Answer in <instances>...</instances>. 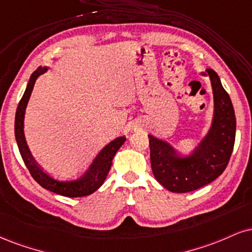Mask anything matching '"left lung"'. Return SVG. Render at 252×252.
<instances>
[{
	"label": "left lung",
	"mask_w": 252,
	"mask_h": 252,
	"mask_svg": "<svg viewBox=\"0 0 252 252\" xmlns=\"http://www.w3.org/2000/svg\"><path fill=\"white\" fill-rule=\"evenodd\" d=\"M214 92L215 113L208 135L189 157L177 153L165 142L148 135L150 162L157 182L171 192H190L207 186L223 174L231 157L236 136V117L231 99L220 77L207 69Z\"/></svg>",
	"instance_id": "left-lung-1"
}]
</instances>
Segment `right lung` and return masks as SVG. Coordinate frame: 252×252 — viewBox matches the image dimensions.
Listing matches in <instances>:
<instances>
[{"mask_svg": "<svg viewBox=\"0 0 252 252\" xmlns=\"http://www.w3.org/2000/svg\"><path fill=\"white\" fill-rule=\"evenodd\" d=\"M45 71H47V66L45 68L38 66L32 72L28 82V86H27L26 92H24L22 98H21L19 105H17L16 116H15V138H16L17 145H19L20 154L22 156L24 164L28 168L30 175L32 176V178L42 188L65 197L88 196L94 191H96L103 184L109 170H110L111 164H113L114 156L116 155L117 150L126 142V137L124 136L117 137L113 142H110L107 147L103 148L101 153L97 155L95 160L93 162V164L90 165L89 170L80 180L74 182H59L42 171V169L35 163V160L32 158V154H30L28 149V145L26 143V138H24L23 132V120L27 104H28L29 97L32 95L35 81L37 80L39 75L43 74Z\"/></svg>", "mask_w": 252, "mask_h": 252, "instance_id": "right-lung-1", "label": "right lung"}]
</instances>
